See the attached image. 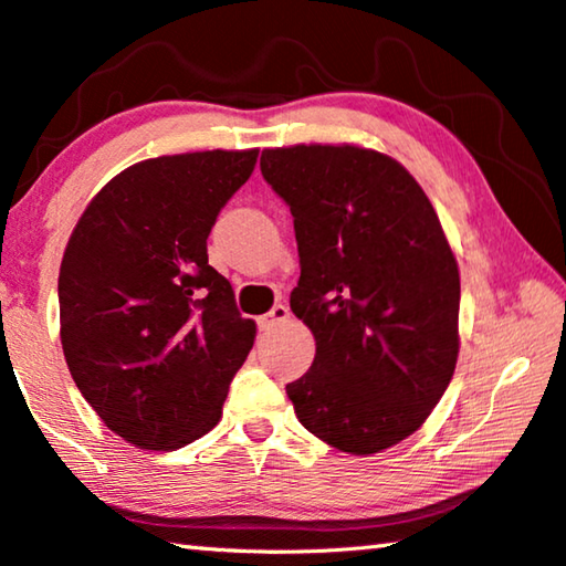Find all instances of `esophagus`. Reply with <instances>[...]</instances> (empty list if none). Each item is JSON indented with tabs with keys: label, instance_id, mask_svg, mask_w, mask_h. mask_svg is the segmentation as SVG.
Masks as SVG:
<instances>
[{
	"label": "esophagus",
	"instance_id": "34e87169",
	"mask_svg": "<svg viewBox=\"0 0 566 566\" xmlns=\"http://www.w3.org/2000/svg\"><path fill=\"white\" fill-rule=\"evenodd\" d=\"M284 319H290V306L274 304L272 310L266 312L264 317L260 319V327H262V329H272V327H276V324H280V322H284Z\"/></svg>",
	"mask_w": 566,
	"mask_h": 566
}]
</instances>
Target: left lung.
<instances>
[{"mask_svg": "<svg viewBox=\"0 0 566 566\" xmlns=\"http://www.w3.org/2000/svg\"><path fill=\"white\" fill-rule=\"evenodd\" d=\"M260 167L294 217L290 304L317 342L286 385L296 419L339 452L395 447L432 415L459 354V270L434 207L375 149L276 147Z\"/></svg>", "mask_w": 566, "mask_h": 566, "instance_id": "1", "label": "left lung"}]
</instances>
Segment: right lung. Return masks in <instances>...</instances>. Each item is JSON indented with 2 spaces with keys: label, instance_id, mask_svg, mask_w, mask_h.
I'll return each instance as SVG.
<instances>
[{
  "label": "right lung",
  "instance_id": "right-lung-1",
  "mask_svg": "<svg viewBox=\"0 0 566 566\" xmlns=\"http://www.w3.org/2000/svg\"><path fill=\"white\" fill-rule=\"evenodd\" d=\"M260 149L145 159L109 179L66 242L60 337L74 385L124 442L169 452L222 417L256 324L209 266L217 214Z\"/></svg>",
  "mask_w": 566,
  "mask_h": 566
}]
</instances>
